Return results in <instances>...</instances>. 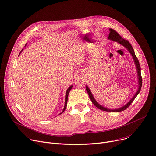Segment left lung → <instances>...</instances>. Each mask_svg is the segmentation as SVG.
Listing matches in <instances>:
<instances>
[{"label": "left lung", "instance_id": "obj_1", "mask_svg": "<svg viewBox=\"0 0 156 156\" xmlns=\"http://www.w3.org/2000/svg\"><path fill=\"white\" fill-rule=\"evenodd\" d=\"M110 30V34H109V36L108 37V39L110 40H112V41H116V42L119 43V44H120L121 45L123 46L124 47H126L127 50L130 52V53L131 54L133 60H134V62H135V64H136V68H137V75H138V80H139V88H138V90L137 91V93H136V95H135L133 98L127 103V104L126 105L123 106L121 108H119L118 109H108L104 107L101 106V105H100L99 103L95 100V99L94 98V97H93L92 93L91 92V91L90 90L89 88L86 86V90H87V91L88 93V94L89 95V97L91 100V101H92V103H93L95 105V107H97L98 108L101 110H103V111H107V112H121V111H123V110H125L126 109H127L130 105L131 103H132V101L134 100V99L136 98V97L137 96V95L139 93L140 91V89H141V87H142V76H141V72H140V64H139V59L138 58H137V56H136V55H135V53H134V51H133V49L132 46V45L130 44V43L129 42V41L127 40V39H125L122 38L119 34L117 33V32L116 30H115L113 29H109Z\"/></svg>", "mask_w": 156, "mask_h": 156}]
</instances>
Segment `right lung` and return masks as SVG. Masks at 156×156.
Masks as SVG:
<instances>
[{
  "label": "right lung",
  "mask_w": 156,
  "mask_h": 156,
  "mask_svg": "<svg viewBox=\"0 0 156 156\" xmlns=\"http://www.w3.org/2000/svg\"><path fill=\"white\" fill-rule=\"evenodd\" d=\"M26 46V44L25 45V46ZM23 51V49H22L21 50V51L20 52V53H21V52ZM72 87H73V85H71V86H70L68 88V90H67V91H66V96H65V107H64V108H63V112H62L60 114H61L62 113H63L65 110V109H66V104H67V101H68V95H69V91H70V90H71V88H72ZM59 114V115H60Z\"/></svg>",
  "instance_id": "1"
}]
</instances>
